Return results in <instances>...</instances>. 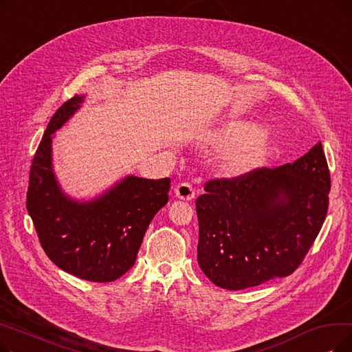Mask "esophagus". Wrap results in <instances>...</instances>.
Segmentation results:
<instances>
[{"mask_svg":"<svg viewBox=\"0 0 352 352\" xmlns=\"http://www.w3.org/2000/svg\"><path fill=\"white\" fill-rule=\"evenodd\" d=\"M175 197L184 201H191L195 198V190L192 188L191 184L188 182H182L179 186L175 187Z\"/></svg>","mask_w":352,"mask_h":352,"instance_id":"1","label":"esophagus"}]
</instances>
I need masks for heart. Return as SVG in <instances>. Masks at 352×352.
I'll return each instance as SVG.
<instances>
[{"instance_id": "heart-1", "label": "heart", "mask_w": 352, "mask_h": 352, "mask_svg": "<svg viewBox=\"0 0 352 352\" xmlns=\"http://www.w3.org/2000/svg\"><path fill=\"white\" fill-rule=\"evenodd\" d=\"M267 129L254 121H230L210 134V142L224 150L219 165L228 178H243L264 165L268 157Z\"/></svg>"}]
</instances>
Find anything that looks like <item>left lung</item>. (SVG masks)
Masks as SVG:
<instances>
[{
    "mask_svg": "<svg viewBox=\"0 0 352 352\" xmlns=\"http://www.w3.org/2000/svg\"><path fill=\"white\" fill-rule=\"evenodd\" d=\"M329 188L321 142L278 168L208 181L195 202L202 272L231 291L292 274L324 224Z\"/></svg>",
    "mask_w": 352,
    "mask_h": 352,
    "instance_id": "8db88e82",
    "label": "left lung"
}]
</instances>
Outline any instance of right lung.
<instances>
[{
	"label": "right lung",
	"instance_id": "obj_1",
	"mask_svg": "<svg viewBox=\"0 0 352 352\" xmlns=\"http://www.w3.org/2000/svg\"><path fill=\"white\" fill-rule=\"evenodd\" d=\"M85 96L64 102L50 120L30 170L27 210L50 260L92 283L118 280L135 264L145 231L168 202L170 178L126 175L91 199L69 197L54 171V134Z\"/></svg>",
	"mask_w": 352,
	"mask_h": 352
}]
</instances>
